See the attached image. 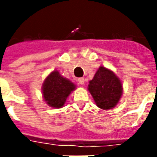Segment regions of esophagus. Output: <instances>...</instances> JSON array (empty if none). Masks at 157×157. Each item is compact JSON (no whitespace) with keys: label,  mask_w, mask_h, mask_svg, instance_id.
Returning <instances> with one entry per match:
<instances>
[{"label":"esophagus","mask_w":157,"mask_h":157,"mask_svg":"<svg viewBox=\"0 0 157 157\" xmlns=\"http://www.w3.org/2000/svg\"><path fill=\"white\" fill-rule=\"evenodd\" d=\"M78 84H79V85L84 86V85H85V82H86V80H85V78H79L78 79Z\"/></svg>","instance_id":"1"}]
</instances>
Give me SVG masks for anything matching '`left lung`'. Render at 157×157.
I'll use <instances>...</instances> for the list:
<instances>
[{
	"instance_id": "left-lung-1",
	"label": "left lung",
	"mask_w": 157,
	"mask_h": 157,
	"mask_svg": "<svg viewBox=\"0 0 157 157\" xmlns=\"http://www.w3.org/2000/svg\"><path fill=\"white\" fill-rule=\"evenodd\" d=\"M88 91L96 105L103 110H108L116 106L121 98L123 88L117 76L109 69L100 66L89 82Z\"/></svg>"
}]
</instances>
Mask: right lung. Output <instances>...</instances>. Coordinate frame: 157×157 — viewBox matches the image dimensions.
<instances>
[{
	"label": "right lung",
	"mask_w": 157,
	"mask_h": 157,
	"mask_svg": "<svg viewBox=\"0 0 157 157\" xmlns=\"http://www.w3.org/2000/svg\"><path fill=\"white\" fill-rule=\"evenodd\" d=\"M75 88L72 82L60 75L57 71H54L43 84V97L47 105L54 108H60L63 107L67 97Z\"/></svg>",
	"instance_id": "add662e5"
}]
</instances>
